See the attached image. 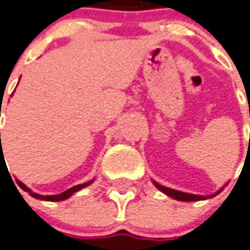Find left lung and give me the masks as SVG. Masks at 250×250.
I'll list each match as a JSON object with an SVG mask.
<instances>
[{
  "instance_id": "left-lung-1",
  "label": "left lung",
  "mask_w": 250,
  "mask_h": 250,
  "mask_svg": "<svg viewBox=\"0 0 250 250\" xmlns=\"http://www.w3.org/2000/svg\"><path fill=\"white\" fill-rule=\"evenodd\" d=\"M154 185H155V188H159L160 191L164 192V194H167L168 196H171V198L176 199V200H181V202H198V200H204V199H208L209 196H200V195H194V194H188V192H182V191H177V190H173V188H166V186H162L158 182L154 181ZM222 190V188H221ZM220 191H217L214 195L217 194H220ZM210 195V196H214Z\"/></svg>"
}]
</instances>
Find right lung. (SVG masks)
I'll return each instance as SVG.
<instances>
[{"instance_id": "1", "label": "right lung", "mask_w": 250, "mask_h": 250, "mask_svg": "<svg viewBox=\"0 0 250 250\" xmlns=\"http://www.w3.org/2000/svg\"><path fill=\"white\" fill-rule=\"evenodd\" d=\"M0 137H1V133H0ZM1 145H2V143H1ZM0 149H1L0 150V159H1V158H3V159H5V157H3V151H2V146H0ZM92 181H93V180H91V181L84 182V184H81V185H77V186H73V188H70L69 190H66V191L62 192V194H59V195L44 196V195H40V194H36V192L32 191L30 188H26L23 182H20V181H18V180H16V182H18V185H19L20 188H23L24 191L29 192L30 196H33V198H36V199H41V200H47V202H60V200H65V199H68L69 196H72L76 191H78V190H81V188H86V186H88V185L92 184Z\"/></svg>"}]
</instances>
